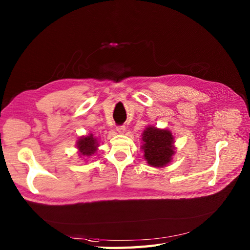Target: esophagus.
<instances>
[{"label": "esophagus", "mask_w": 250, "mask_h": 250, "mask_svg": "<svg viewBox=\"0 0 250 250\" xmlns=\"http://www.w3.org/2000/svg\"><path fill=\"white\" fill-rule=\"evenodd\" d=\"M125 131V125H119L116 127V132H118L119 134H124Z\"/></svg>", "instance_id": "1"}]
</instances>
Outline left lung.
<instances>
[{
    "label": "left lung",
    "mask_w": 250,
    "mask_h": 250,
    "mask_svg": "<svg viewBox=\"0 0 250 250\" xmlns=\"http://www.w3.org/2000/svg\"><path fill=\"white\" fill-rule=\"evenodd\" d=\"M141 136L143 158L149 166L163 168L171 162L175 146L174 137L170 131L147 125Z\"/></svg>",
    "instance_id": "left-lung-1"
}]
</instances>
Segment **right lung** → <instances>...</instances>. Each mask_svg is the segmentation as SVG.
<instances>
[{
  "mask_svg": "<svg viewBox=\"0 0 250 250\" xmlns=\"http://www.w3.org/2000/svg\"><path fill=\"white\" fill-rule=\"evenodd\" d=\"M77 148H78V154L80 158H88L93 156L96 151L99 149V138L98 137H94L92 134L81 136L77 140Z\"/></svg>",
  "mask_w": 250,
  "mask_h": 250,
  "instance_id": "obj_1",
  "label": "right lung"
}]
</instances>
